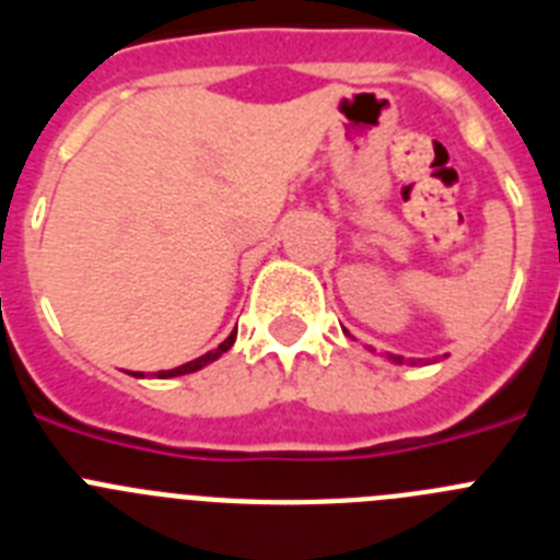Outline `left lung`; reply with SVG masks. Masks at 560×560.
<instances>
[{"instance_id": "1", "label": "left lung", "mask_w": 560, "mask_h": 560, "mask_svg": "<svg viewBox=\"0 0 560 560\" xmlns=\"http://www.w3.org/2000/svg\"><path fill=\"white\" fill-rule=\"evenodd\" d=\"M387 359H389V361H395V364H404V355H393V353H387ZM409 364H415V361H409Z\"/></svg>"}]
</instances>
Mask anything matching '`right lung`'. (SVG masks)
<instances>
[{"mask_svg": "<svg viewBox=\"0 0 560 560\" xmlns=\"http://www.w3.org/2000/svg\"><path fill=\"white\" fill-rule=\"evenodd\" d=\"M235 336H237V328L232 330V334L226 336V339L221 341V345H219V348H215V350H210V353L199 355V359L187 361V364H179V368H173V370H160V373H156V378H176V375H187V373H196V370L207 368V364H212V361L219 359V355H224L226 350H230L232 345H235ZM131 375H137V378H145V373H131Z\"/></svg>", "mask_w": 560, "mask_h": 560, "instance_id": "1", "label": "right lung"}]
</instances>
